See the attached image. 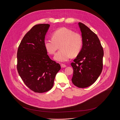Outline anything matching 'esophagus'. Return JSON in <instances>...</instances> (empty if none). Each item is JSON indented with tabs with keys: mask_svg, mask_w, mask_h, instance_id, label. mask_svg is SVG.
<instances>
[{
	"mask_svg": "<svg viewBox=\"0 0 120 120\" xmlns=\"http://www.w3.org/2000/svg\"><path fill=\"white\" fill-rule=\"evenodd\" d=\"M66 67H67V66L64 64H61V67L62 68H66Z\"/></svg>",
	"mask_w": 120,
	"mask_h": 120,
	"instance_id": "34e87169",
	"label": "esophagus"
}]
</instances>
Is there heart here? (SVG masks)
Here are the masks:
<instances>
[{"label":"heart","instance_id":"heart-1","mask_svg":"<svg viewBox=\"0 0 120 120\" xmlns=\"http://www.w3.org/2000/svg\"><path fill=\"white\" fill-rule=\"evenodd\" d=\"M83 45L82 36L65 27L55 30L52 34V39L44 41L45 48L50 54H54L60 46V50L56 53L54 58L60 62L68 61L71 56H77L81 51Z\"/></svg>","mask_w":120,"mask_h":120}]
</instances>
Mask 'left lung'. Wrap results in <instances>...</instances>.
Returning a JSON list of instances; mask_svg holds the SVG:
<instances>
[{
	"instance_id": "obj_1",
	"label": "left lung",
	"mask_w": 120,
	"mask_h": 120,
	"mask_svg": "<svg viewBox=\"0 0 120 120\" xmlns=\"http://www.w3.org/2000/svg\"><path fill=\"white\" fill-rule=\"evenodd\" d=\"M83 45L80 52L71 63V79L74 86L84 88L92 85L98 79L103 68V47L97 35L79 22Z\"/></svg>"
}]
</instances>
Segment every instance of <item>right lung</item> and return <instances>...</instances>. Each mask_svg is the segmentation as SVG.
Instances as JSON below:
<instances>
[{
  "label": "right lung",
  "instance_id": "obj_1",
  "mask_svg": "<svg viewBox=\"0 0 120 120\" xmlns=\"http://www.w3.org/2000/svg\"><path fill=\"white\" fill-rule=\"evenodd\" d=\"M49 24L34 26L23 37L17 52V71L24 83L34 92L43 93L53 86L61 68L52 60L44 46L45 36Z\"/></svg>",
  "mask_w": 120,
  "mask_h": 120
}]
</instances>
